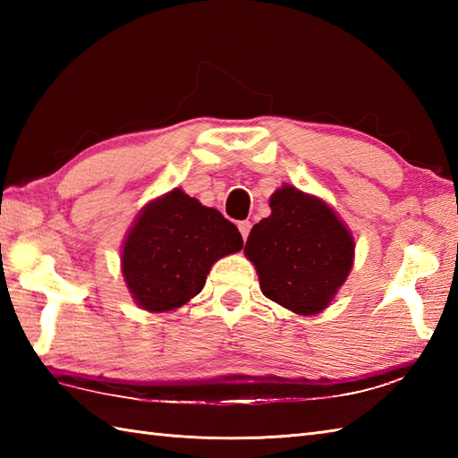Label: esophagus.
I'll return each mask as SVG.
<instances>
[{
	"instance_id": "34e87169",
	"label": "esophagus",
	"mask_w": 458,
	"mask_h": 458,
	"mask_svg": "<svg viewBox=\"0 0 458 458\" xmlns=\"http://www.w3.org/2000/svg\"><path fill=\"white\" fill-rule=\"evenodd\" d=\"M238 230H240L242 238L248 240V236H250V230H251V222H250V220H242V222H238Z\"/></svg>"
}]
</instances>
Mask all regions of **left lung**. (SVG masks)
Instances as JSON below:
<instances>
[{
  "instance_id": "left-lung-1",
  "label": "left lung",
  "mask_w": 458,
  "mask_h": 458,
  "mask_svg": "<svg viewBox=\"0 0 458 458\" xmlns=\"http://www.w3.org/2000/svg\"><path fill=\"white\" fill-rule=\"evenodd\" d=\"M271 216L251 228L246 256L264 295L299 315H317L352 267L354 242L323 200L285 184L269 199Z\"/></svg>"
}]
</instances>
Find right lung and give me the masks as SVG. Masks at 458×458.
I'll return each instance as SVG.
<instances>
[{"label": "right lung", "instance_id": "right-lung-1", "mask_svg": "<svg viewBox=\"0 0 458 458\" xmlns=\"http://www.w3.org/2000/svg\"><path fill=\"white\" fill-rule=\"evenodd\" d=\"M238 228L218 210L174 189L148 204L122 251L125 284L141 309H177L200 293L212 264L242 250Z\"/></svg>", "mask_w": 458, "mask_h": 458}]
</instances>
